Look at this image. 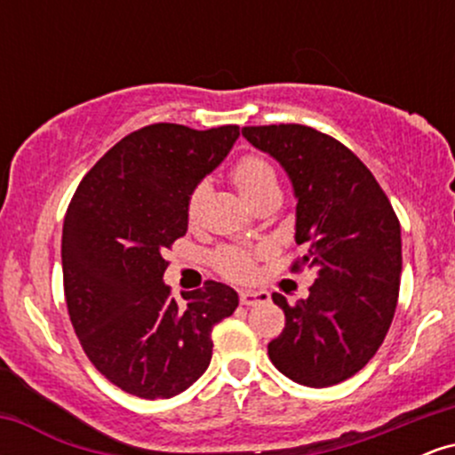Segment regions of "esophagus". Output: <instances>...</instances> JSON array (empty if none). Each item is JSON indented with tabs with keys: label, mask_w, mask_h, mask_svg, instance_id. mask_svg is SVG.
I'll list each match as a JSON object with an SVG mask.
<instances>
[{
	"label": "esophagus",
	"mask_w": 455,
	"mask_h": 455,
	"mask_svg": "<svg viewBox=\"0 0 455 455\" xmlns=\"http://www.w3.org/2000/svg\"><path fill=\"white\" fill-rule=\"evenodd\" d=\"M239 301H242L243 306L265 304V301H269V293L267 291H242V293H239Z\"/></svg>",
	"instance_id": "obj_1"
}]
</instances>
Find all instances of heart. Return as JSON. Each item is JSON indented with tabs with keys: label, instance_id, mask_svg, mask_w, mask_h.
Instances as JSON below:
<instances>
[{
	"label": "heart",
	"instance_id": "heart-1",
	"mask_svg": "<svg viewBox=\"0 0 455 455\" xmlns=\"http://www.w3.org/2000/svg\"><path fill=\"white\" fill-rule=\"evenodd\" d=\"M231 175L235 188H237V192L250 207L257 205L259 201H263V198H267L271 195H280V184L275 169L267 160L260 158V156H243V158L233 166ZM205 184H198L195 190H192L190 201H188V218H190V220H196L198 210H201L203 205V198H205ZM216 267L220 269L224 275H231V278H248V275L252 274V257L242 252V250H222L216 257Z\"/></svg>",
	"mask_w": 455,
	"mask_h": 455
}]
</instances>
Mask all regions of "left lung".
Returning <instances> with one entry per match:
<instances>
[{
    "label": "left lung",
    "instance_id": "obj_1",
    "mask_svg": "<svg viewBox=\"0 0 455 455\" xmlns=\"http://www.w3.org/2000/svg\"><path fill=\"white\" fill-rule=\"evenodd\" d=\"M289 175L295 195L293 265L316 274L295 306L271 299L286 325L267 344L271 363L306 387H329L363 368L387 336L402 274L400 222L389 198L340 140L299 124L242 128Z\"/></svg>",
    "mask_w": 455,
    "mask_h": 455
}]
</instances>
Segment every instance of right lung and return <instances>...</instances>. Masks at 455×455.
I'll use <instances>...</instances> for the list:
<instances>
[{"mask_svg":"<svg viewBox=\"0 0 455 455\" xmlns=\"http://www.w3.org/2000/svg\"><path fill=\"white\" fill-rule=\"evenodd\" d=\"M239 139L237 126L154 124L113 145L64 218L68 315L98 372L139 398H173L212 362V329L239 297L207 280L177 304L164 250L188 231V201Z\"/></svg>","mask_w":455,"mask_h":455,"instance_id":"add662e5","label":"right lung"}]
</instances>
